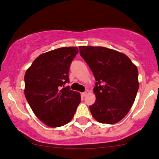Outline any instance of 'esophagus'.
Instances as JSON below:
<instances>
[{
    "label": "esophagus",
    "instance_id": "34e87169",
    "mask_svg": "<svg viewBox=\"0 0 159 159\" xmlns=\"http://www.w3.org/2000/svg\"><path fill=\"white\" fill-rule=\"evenodd\" d=\"M81 96H83V97H85V96H87V92H84V93H81Z\"/></svg>",
    "mask_w": 159,
    "mask_h": 159
}]
</instances>
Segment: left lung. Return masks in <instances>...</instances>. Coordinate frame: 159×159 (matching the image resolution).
<instances>
[{"label": "left lung", "instance_id": "left-lung-1", "mask_svg": "<svg viewBox=\"0 0 159 159\" xmlns=\"http://www.w3.org/2000/svg\"><path fill=\"white\" fill-rule=\"evenodd\" d=\"M79 50L96 81L91 114L99 123H117L130 110L139 88L136 66L125 54L105 47L80 46Z\"/></svg>", "mask_w": 159, "mask_h": 159}]
</instances>
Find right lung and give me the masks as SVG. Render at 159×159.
I'll return each mask as SVG.
<instances>
[{"mask_svg":"<svg viewBox=\"0 0 159 159\" xmlns=\"http://www.w3.org/2000/svg\"><path fill=\"white\" fill-rule=\"evenodd\" d=\"M77 47H63L41 54L25 75V94L32 111L48 126H63L74 116L81 102L71 90L69 71Z\"/></svg>","mask_w":159,"mask_h":159,"instance_id":"right-lung-1","label":"right lung"}]
</instances>
